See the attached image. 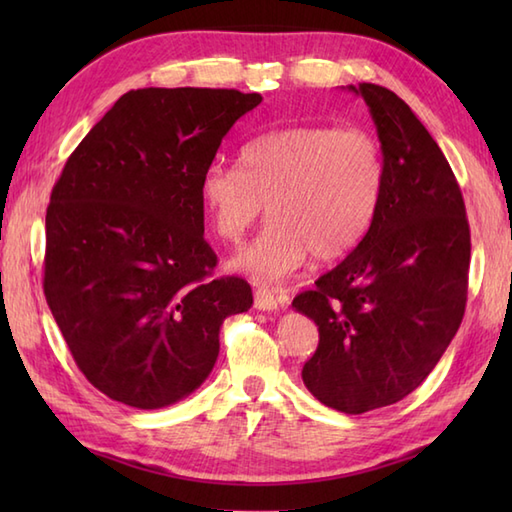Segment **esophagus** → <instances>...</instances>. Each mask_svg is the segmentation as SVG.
I'll list each match as a JSON object with an SVG mask.
<instances>
[{
  "mask_svg": "<svg viewBox=\"0 0 512 512\" xmlns=\"http://www.w3.org/2000/svg\"><path fill=\"white\" fill-rule=\"evenodd\" d=\"M279 299L268 288H255V308L257 310H277Z\"/></svg>",
  "mask_w": 512,
  "mask_h": 512,
  "instance_id": "obj_1",
  "label": "esophagus"
}]
</instances>
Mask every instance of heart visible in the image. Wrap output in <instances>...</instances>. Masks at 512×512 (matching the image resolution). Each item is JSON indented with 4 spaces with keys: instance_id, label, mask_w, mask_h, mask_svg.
<instances>
[{
    "instance_id": "1",
    "label": "heart",
    "mask_w": 512,
    "mask_h": 512,
    "mask_svg": "<svg viewBox=\"0 0 512 512\" xmlns=\"http://www.w3.org/2000/svg\"><path fill=\"white\" fill-rule=\"evenodd\" d=\"M385 154L361 127L292 125L250 140L242 167L213 160L200 200L224 242H239L264 213L273 217L233 259L262 284L295 273L314 255L334 262L363 242L385 193Z\"/></svg>"
}]
</instances>
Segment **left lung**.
<instances>
[{
	"instance_id": "left-lung-1",
	"label": "left lung",
	"mask_w": 512,
	"mask_h": 512,
	"mask_svg": "<svg viewBox=\"0 0 512 512\" xmlns=\"http://www.w3.org/2000/svg\"><path fill=\"white\" fill-rule=\"evenodd\" d=\"M385 154V193L363 242L292 306L319 328L303 365L310 394L365 413L411 394L458 332L469 290L471 231L460 184L411 107L361 83Z\"/></svg>"
}]
</instances>
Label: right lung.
<instances>
[{
	"label": "right lung",
	"mask_w": 512,
	"mask_h": 512,
	"mask_svg": "<svg viewBox=\"0 0 512 512\" xmlns=\"http://www.w3.org/2000/svg\"><path fill=\"white\" fill-rule=\"evenodd\" d=\"M259 94H123L65 162L46 211L43 292L74 363L107 398L160 409L198 389L226 317L253 306L217 277L200 178Z\"/></svg>",
	"instance_id": "obj_1"
}]
</instances>
